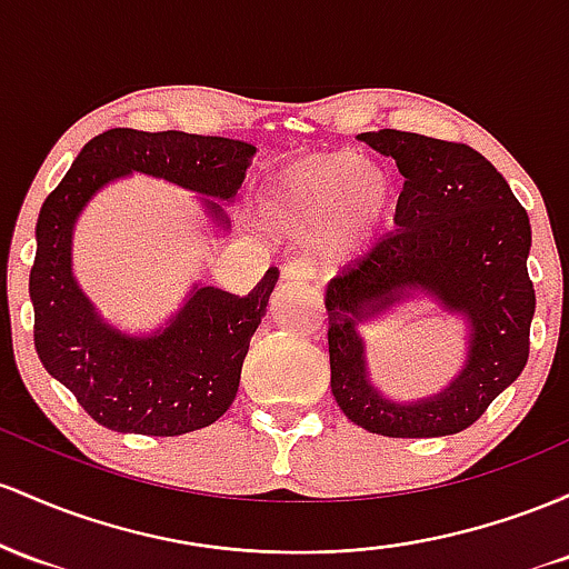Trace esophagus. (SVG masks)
I'll use <instances>...</instances> for the list:
<instances>
[{"mask_svg":"<svg viewBox=\"0 0 569 569\" xmlns=\"http://www.w3.org/2000/svg\"><path fill=\"white\" fill-rule=\"evenodd\" d=\"M315 277H317V266L306 258H298L284 266V282H315Z\"/></svg>","mask_w":569,"mask_h":569,"instance_id":"34e87169","label":"esophagus"}]
</instances>
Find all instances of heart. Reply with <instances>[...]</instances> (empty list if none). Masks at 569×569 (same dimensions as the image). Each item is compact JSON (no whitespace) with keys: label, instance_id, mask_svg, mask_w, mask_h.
I'll return each instance as SVG.
<instances>
[{"label":"heart","instance_id":"b5f03b06","mask_svg":"<svg viewBox=\"0 0 569 569\" xmlns=\"http://www.w3.org/2000/svg\"><path fill=\"white\" fill-rule=\"evenodd\" d=\"M392 203L387 171L355 152H315L279 171L268 193V217L290 236L325 231L330 258H347L373 241Z\"/></svg>","mask_w":569,"mask_h":569}]
</instances>
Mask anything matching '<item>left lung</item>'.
I'll use <instances>...</instances> for the list:
<instances>
[{
  "label": "left lung",
  "mask_w": 569,
  "mask_h": 569,
  "mask_svg": "<svg viewBox=\"0 0 569 569\" xmlns=\"http://www.w3.org/2000/svg\"><path fill=\"white\" fill-rule=\"evenodd\" d=\"M392 156L406 177L387 231L325 287L330 389L362 430L389 438H438L468 430L491 400L519 379L529 360L535 287L527 271L532 244L527 209L506 177L465 142L381 129L360 133ZM427 289L469 317V366L438 399L400 407L369 387L356 325Z\"/></svg>",
  "instance_id": "left-lung-1"
}]
</instances>
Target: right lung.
Returning <instances> with one entry per match:
<instances>
[{"label": "right lung", "mask_w": 569, "mask_h": 569, "mask_svg": "<svg viewBox=\"0 0 569 569\" xmlns=\"http://www.w3.org/2000/svg\"><path fill=\"white\" fill-rule=\"evenodd\" d=\"M252 156L254 147L239 139L110 129L82 147L59 188L44 199L29 273L34 349L44 370L107 430L171 438L217 422L233 403L279 268H268L247 296L201 287L163 333L120 336L96 317L72 279L69 244L80 209L101 184L129 171L231 201ZM207 203L222 220L220 203Z\"/></svg>", "instance_id": "add662e5"}]
</instances>
